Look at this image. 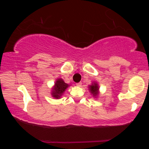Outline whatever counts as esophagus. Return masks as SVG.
Returning <instances> with one entry per match:
<instances>
[{"label": "esophagus", "mask_w": 149, "mask_h": 149, "mask_svg": "<svg viewBox=\"0 0 149 149\" xmlns=\"http://www.w3.org/2000/svg\"><path fill=\"white\" fill-rule=\"evenodd\" d=\"M76 85L77 86H81V82H79V83H77L76 84Z\"/></svg>", "instance_id": "esophagus-1"}]
</instances>
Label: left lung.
Returning a JSON list of instances; mask_svg holds the SVG:
<instances>
[{"label": "left lung", "mask_w": 149, "mask_h": 149, "mask_svg": "<svg viewBox=\"0 0 149 149\" xmlns=\"http://www.w3.org/2000/svg\"><path fill=\"white\" fill-rule=\"evenodd\" d=\"M89 90L91 94L93 95V96L96 97L99 94V86L97 82H93L92 85L89 86Z\"/></svg>", "instance_id": "left-lung-1"}]
</instances>
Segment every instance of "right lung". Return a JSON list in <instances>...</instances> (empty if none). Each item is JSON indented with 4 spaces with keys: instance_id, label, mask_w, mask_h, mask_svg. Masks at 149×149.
Instances as JSON below:
<instances>
[{
    "instance_id": "right-lung-1",
    "label": "right lung",
    "mask_w": 149,
    "mask_h": 149,
    "mask_svg": "<svg viewBox=\"0 0 149 149\" xmlns=\"http://www.w3.org/2000/svg\"><path fill=\"white\" fill-rule=\"evenodd\" d=\"M69 87V85L64 82L61 78L57 79L55 81V86L53 88L52 92V96L56 99L60 98L61 96L63 95V92H65L66 89Z\"/></svg>"
}]
</instances>
